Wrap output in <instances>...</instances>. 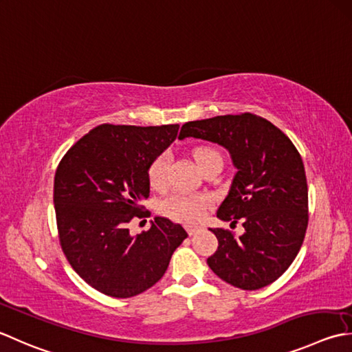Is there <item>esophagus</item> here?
Listing matches in <instances>:
<instances>
[{
	"instance_id": "34e87169",
	"label": "esophagus",
	"mask_w": 352,
	"mask_h": 352,
	"mask_svg": "<svg viewBox=\"0 0 352 352\" xmlns=\"http://www.w3.org/2000/svg\"><path fill=\"white\" fill-rule=\"evenodd\" d=\"M199 230H201V227H198V226H186V232H188L190 236L195 235V233Z\"/></svg>"
}]
</instances>
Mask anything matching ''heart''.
Wrapping results in <instances>:
<instances>
[{"mask_svg":"<svg viewBox=\"0 0 352 352\" xmlns=\"http://www.w3.org/2000/svg\"><path fill=\"white\" fill-rule=\"evenodd\" d=\"M194 160L203 172L215 163H223V157L215 148L198 146L194 151ZM169 154L157 155L148 169V182L153 189H164L168 184ZM210 206L208 195H190L183 192L170 194L160 203V212L164 217L182 223H195L203 217L204 210Z\"/></svg>","mask_w":352,"mask_h":352,"instance_id":"b5f03b06","label":"heart"}]
</instances>
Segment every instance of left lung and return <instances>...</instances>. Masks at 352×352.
I'll use <instances>...</instances> for the list:
<instances>
[{
	"label": "left lung",
	"mask_w": 352,
	"mask_h": 352,
	"mask_svg": "<svg viewBox=\"0 0 352 352\" xmlns=\"http://www.w3.org/2000/svg\"><path fill=\"white\" fill-rule=\"evenodd\" d=\"M195 137L229 151L236 174L217 217L244 233L210 229L218 250L208 264L218 278L241 290H259L292 265L308 226L304 162L292 140L252 113L184 123L178 139Z\"/></svg>",
	"instance_id": "1"
}]
</instances>
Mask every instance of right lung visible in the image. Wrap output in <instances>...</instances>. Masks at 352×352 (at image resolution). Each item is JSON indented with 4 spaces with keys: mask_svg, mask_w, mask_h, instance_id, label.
I'll list each match as a JSON object with an SVG mask.
<instances>
[{
    "mask_svg": "<svg viewBox=\"0 0 352 352\" xmlns=\"http://www.w3.org/2000/svg\"><path fill=\"white\" fill-rule=\"evenodd\" d=\"M178 128L103 123L62 157L53 192L59 243L73 270L103 294L126 299L146 292L188 238L163 217L135 236L126 227L144 215L149 164L177 139Z\"/></svg>",
    "mask_w": 352,
    "mask_h": 352,
    "instance_id": "add662e5",
    "label": "right lung"
}]
</instances>
